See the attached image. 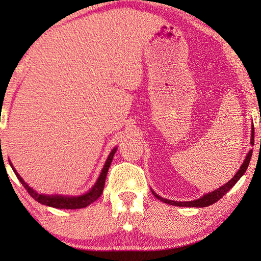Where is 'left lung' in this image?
<instances>
[{"label": "left lung", "instance_id": "8db88e82", "mask_svg": "<svg viewBox=\"0 0 261 261\" xmlns=\"http://www.w3.org/2000/svg\"><path fill=\"white\" fill-rule=\"evenodd\" d=\"M251 144H254V127L252 126V134H251ZM251 156H252V149L247 153V155L245 158L244 162L242 163V166L240 168V170L237 171L236 175L233 176V177L227 182L222 187L214 190L213 192H210V193H206L205 196H202L201 198L197 200H191V201H174V200H169V199H165V198H162L160 196H158V194L153 191L152 190V193L154 194V197L158 198L159 200H161L162 202H166V204H169V205H173V206H182V207H207L212 204H214V202L219 201L221 198H222L224 194H226L229 190H230L233 185H235L238 179H240L244 173L247 169V167H249V163L251 161Z\"/></svg>", "mask_w": 261, "mask_h": 261}]
</instances>
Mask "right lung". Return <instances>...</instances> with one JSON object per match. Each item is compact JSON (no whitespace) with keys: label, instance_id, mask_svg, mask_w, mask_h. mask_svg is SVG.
<instances>
[{"label":"right lung","instance_id":"1","mask_svg":"<svg viewBox=\"0 0 261 261\" xmlns=\"http://www.w3.org/2000/svg\"><path fill=\"white\" fill-rule=\"evenodd\" d=\"M116 149H117V147H115V148L112 149V152H110L107 161H106L102 170H101V174L99 176V178H98V180H96V183L94 184V187L92 188L90 191L86 192L85 194H82V196H78V197L59 196V194H51V196L48 194V196H47V194L38 193L37 191H34L32 188H30L28 183L24 182V179L21 178L19 174L15 170V168H12V169H14L17 178L19 179V182L23 184V187L26 190H28L30 196L32 197L34 200L40 202V204L54 207V208H60V210L84 208V207H86L88 205H91L92 202H94L101 196V193H102L105 182H106V177H107L108 169L110 167V163H112V161H113L114 154H115V152H116ZM10 166L12 167V165H10Z\"/></svg>","mask_w":261,"mask_h":261}]
</instances>
